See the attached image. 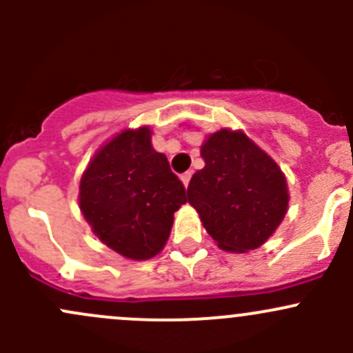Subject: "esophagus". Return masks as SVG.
I'll use <instances>...</instances> for the list:
<instances>
[{
	"label": "esophagus",
	"instance_id": "esophagus-1",
	"mask_svg": "<svg viewBox=\"0 0 353 353\" xmlns=\"http://www.w3.org/2000/svg\"><path fill=\"white\" fill-rule=\"evenodd\" d=\"M181 181H183L184 188H188V184H190V181H191V172L181 174Z\"/></svg>",
	"mask_w": 353,
	"mask_h": 353
}]
</instances>
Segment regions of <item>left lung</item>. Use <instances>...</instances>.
Returning <instances> with one entry per match:
<instances>
[{"label": "left lung", "instance_id": "obj_1", "mask_svg": "<svg viewBox=\"0 0 353 353\" xmlns=\"http://www.w3.org/2000/svg\"><path fill=\"white\" fill-rule=\"evenodd\" d=\"M205 167L193 174L188 201L223 251L248 252L268 241L288 208L287 179L275 160L243 131L212 133Z\"/></svg>", "mask_w": 353, "mask_h": 353}]
</instances>
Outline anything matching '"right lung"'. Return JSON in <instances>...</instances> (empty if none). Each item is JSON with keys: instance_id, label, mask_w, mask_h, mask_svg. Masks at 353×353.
<instances>
[{"instance_id": "right-lung-1", "label": "right lung", "mask_w": 353, "mask_h": 353, "mask_svg": "<svg viewBox=\"0 0 353 353\" xmlns=\"http://www.w3.org/2000/svg\"><path fill=\"white\" fill-rule=\"evenodd\" d=\"M80 210L95 236L130 259H150L165 245L186 190L148 126L124 130L102 145L80 181Z\"/></svg>"}]
</instances>
